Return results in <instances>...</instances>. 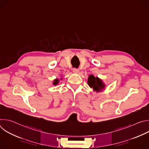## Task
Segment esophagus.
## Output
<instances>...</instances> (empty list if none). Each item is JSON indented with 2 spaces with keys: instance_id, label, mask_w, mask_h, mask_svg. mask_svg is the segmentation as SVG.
Returning a JSON list of instances; mask_svg holds the SVG:
<instances>
[{
  "instance_id": "obj_1",
  "label": "esophagus",
  "mask_w": 149,
  "mask_h": 149,
  "mask_svg": "<svg viewBox=\"0 0 149 149\" xmlns=\"http://www.w3.org/2000/svg\"><path fill=\"white\" fill-rule=\"evenodd\" d=\"M72 71L74 73H78L79 72V70L77 69V68H74L72 70Z\"/></svg>"
}]
</instances>
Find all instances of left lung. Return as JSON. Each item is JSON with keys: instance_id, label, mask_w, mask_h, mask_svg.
Segmentation results:
<instances>
[{"instance_id": "left-lung-1", "label": "left lung", "mask_w": 149, "mask_h": 149, "mask_svg": "<svg viewBox=\"0 0 149 149\" xmlns=\"http://www.w3.org/2000/svg\"><path fill=\"white\" fill-rule=\"evenodd\" d=\"M88 84L91 88H93L94 91L96 92L102 91L105 87V84L102 82L101 79L98 77H95L93 75H89L88 78Z\"/></svg>"}]
</instances>
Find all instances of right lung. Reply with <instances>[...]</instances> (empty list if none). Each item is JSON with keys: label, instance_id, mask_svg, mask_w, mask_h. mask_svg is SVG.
<instances>
[{"label": "right lung", "instance_id": "1", "mask_svg": "<svg viewBox=\"0 0 149 149\" xmlns=\"http://www.w3.org/2000/svg\"><path fill=\"white\" fill-rule=\"evenodd\" d=\"M59 82V79H56L54 81V82H53V84L54 85V86H56V85H57Z\"/></svg>", "mask_w": 149, "mask_h": 149}]
</instances>
